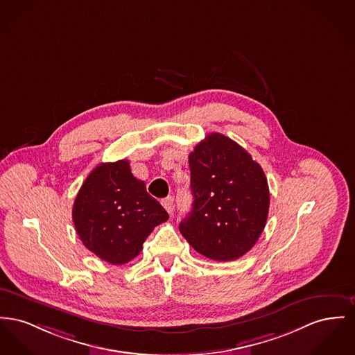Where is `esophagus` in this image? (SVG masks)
Returning a JSON list of instances; mask_svg holds the SVG:
<instances>
[{
  "mask_svg": "<svg viewBox=\"0 0 355 355\" xmlns=\"http://www.w3.org/2000/svg\"><path fill=\"white\" fill-rule=\"evenodd\" d=\"M162 205L166 209L167 213H171L174 209V198L173 197H166L162 200Z\"/></svg>",
  "mask_w": 355,
  "mask_h": 355,
  "instance_id": "1",
  "label": "esophagus"
}]
</instances>
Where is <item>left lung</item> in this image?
<instances>
[{"mask_svg": "<svg viewBox=\"0 0 355 355\" xmlns=\"http://www.w3.org/2000/svg\"><path fill=\"white\" fill-rule=\"evenodd\" d=\"M191 210L180 232L217 261L241 257L264 230L270 189L261 166L228 137L211 132L189 154Z\"/></svg>", "mask_w": 355, "mask_h": 355, "instance_id": "left-lung-1", "label": "left lung"}]
</instances>
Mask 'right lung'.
I'll use <instances>...</instances> for the list:
<instances>
[{
	"label": "right lung",
	"instance_id": "1",
	"mask_svg": "<svg viewBox=\"0 0 355 355\" xmlns=\"http://www.w3.org/2000/svg\"><path fill=\"white\" fill-rule=\"evenodd\" d=\"M72 218L87 250L110 264L137 257L147 236L168 214L137 180L127 159L99 164L79 190Z\"/></svg>",
	"mask_w": 355,
	"mask_h": 355
}]
</instances>
